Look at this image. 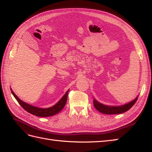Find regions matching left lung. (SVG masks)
<instances>
[{
    "instance_id": "left-lung-1",
    "label": "left lung",
    "mask_w": 152,
    "mask_h": 152,
    "mask_svg": "<svg viewBox=\"0 0 152 152\" xmlns=\"http://www.w3.org/2000/svg\"><path fill=\"white\" fill-rule=\"evenodd\" d=\"M139 96H137L135 99L132 101L128 102L126 104L122 105H116V106H113V105H104L102 103L98 102L95 98L93 100V104L94 107L97 110L104 114L107 115H115V114H121L122 113L126 112L131 108L133 105L135 104L137 99H138Z\"/></svg>"
}]
</instances>
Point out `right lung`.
Listing matches in <instances>:
<instances>
[{
    "mask_svg": "<svg viewBox=\"0 0 152 152\" xmlns=\"http://www.w3.org/2000/svg\"><path fill=\"white\" fill-rule=\"evenodd\" d=\"M10 89H11L12 93L13 95V96L15 98L17 101L18 102V103L21 105V106H22V107L24 109V110H26L27 112L30 113L31 114L37 116H40V117H47V116H53L61 111L63 109V108L65 107V105L66 104V100H67L68 93L69 91V89L67 91H66L65 95H63V96L61 98V100H60L58 103L55 104L54 105H53V106L50 107H48V108H41V107L34 106V105L27 104L25 102H23V100H21L20 98L17 96L15 93H14V92L12 89V88H10Z\"/></svg>",
    "mask_w": 152,
    "mask_h": 152,
    "instance_id": "1",
    "label": "right lung"
}]
</instances>
